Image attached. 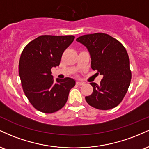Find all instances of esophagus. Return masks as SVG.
Masks as SVG:
<instances>
[{
	"label": "esophagus",
	"instance_id": "34e87169",
	"mask_svg": "<svg viewBox=\"0 0 149 149\" xmlns=\"http://www.w3.org/2000/svg\"><path fill=\"white\" fill-rule=\"evenodd\" d=\"M76 84L78 85H83V84H84V83L82 81H80V80H78V81H76Z\"/></svg>",
	"mask_w": 149,
	"mask_h": 149
}]
</instances>
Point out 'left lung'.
Masks as SVG:
<instances>
[{
    "mask_svg": "<svg viewBox=\"0 0 149 149\" xmlns=\"http://www.w3.org/2000/svg\"><path fill=\"white\" fill-rule=\"evenodd\" d=\"M88 49L91 67L103 76L100 84L91 83L93 92L85 97L91 107L109 110L123 100L130 84L132 73L125 48L118 40L104 33L82 36L76 39Z\"/></svg>",
    "mask_w": 149,
    "mask_h": 149,
    "instance_id": "obj_1",
    "label": "left lung"
}]
</instances>
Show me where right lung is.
Instances as JSON below:
<instances>
[{"label":"right lung","mask_w":149,"mask_h":149,"mask_svg":"<svg viewBox=\"0 0 149 149\" xmlns=\"http://www.w3.org/2000/svg\"><path fill=\"white\" fill-rule=\"evenodd\" d=\"M74 36L44 35L27 44L19 62V74L26 97L39 111L52 113L61 109L76 85L71 78H57L51 69L60 64L63 52L74 40Z\"/></svg>","instance_id":"right-lung-1"}]
</instances>
